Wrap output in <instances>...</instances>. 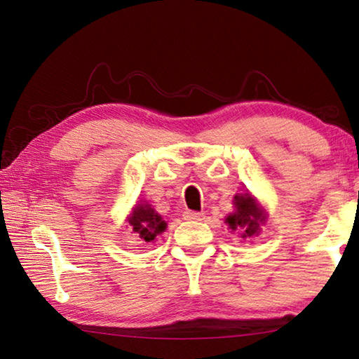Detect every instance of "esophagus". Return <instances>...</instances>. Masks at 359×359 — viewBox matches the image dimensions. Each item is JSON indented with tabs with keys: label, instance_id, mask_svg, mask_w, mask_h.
<instances>
[{
	"label": "esophagus",
	"instance_id": "34e87169",
	"mask_svg": "<svg viewBox=\"0 0 359 359\" xmlns=\"http://www.w3.org/2000/svg\"><path fill=\"white\" fill-rule=\"evenodd\" d=\"M185 220H193V222H198V220H203L204 214L203 212H196V210H187L184 214Z\"/></svg>",
	"mask_w": 359,
	"mask_h": 359
}]
</instances>
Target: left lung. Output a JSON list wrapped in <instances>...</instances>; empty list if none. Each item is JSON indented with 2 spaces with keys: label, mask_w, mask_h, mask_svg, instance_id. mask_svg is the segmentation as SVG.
Returning a JSON list of instances; mask_svg holds the SVG:
<instances>
[{
  "label": "left lung",
  "mask_w": 359,
  "mask_h": 359,
  "mask_svg": "<svg viewBox=\"0 0 359 359\" xmlns=\"http://www.w3.org/2000/svg\"><path fill=\"white\" fill-rule=\"evenodd\" d=\"M236 212L228 215L226 223L233 231H242L241 238L248 239L259 233V224L266 222L263 212L252 198V194H236L234 196Z\"/></svg>",
  "instance_id": "1"
}]
</instances>
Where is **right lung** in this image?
<instances>
[{"instance_id":"right-lung-1","label":"right lung","mask_w":359,"mask_h":359,"mask_svg":"<svg viewBox=\"0 0 359 359\" xmlns=\"http://www.w3.org/2000/svg\"><path fill=\"white\" fill-rule=\"evenodd\" d=\"M128 222L139 239L145 242H151L156 238V234H161L166 229V222L161 220V217L150 208V204L136 205Z\"/></svg>"}]
</instances>
